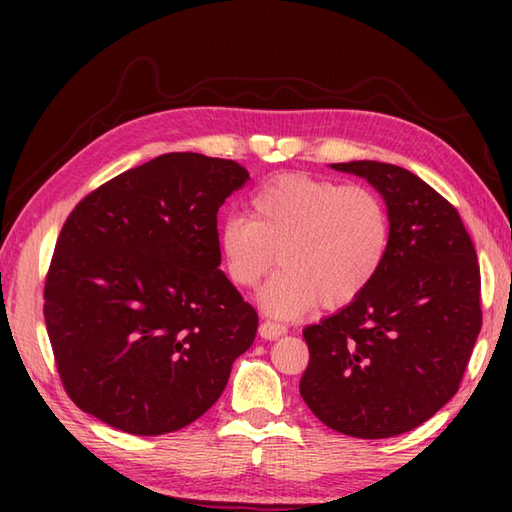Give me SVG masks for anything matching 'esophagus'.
Segmentation results:
<instances>
[{
    "mask_svg": "<svg viewBox=\"0 0 512 512\" xmlns=\"http://www.w3.org/2000/svg\"><path fill=\"white\" fill-rule=\"evenodd\" d=\"M286 334V325L281 323H275V321H264L262 325H259V336L266 341H273V339H279V336Z\"/></svg>",
    "mask_w": 512,
    "mask_h": 512,
    "instance_id": "obj_1",
    "label": "esophagus"
}]
</instances>
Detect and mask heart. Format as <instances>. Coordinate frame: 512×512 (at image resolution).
Returning a JSON list of instances; mask_svg holds the SVG:
<instances>
[{
    "label": "heart",
    "mask_w": 512,
    "mask_h": 512,
    "mask_svg": "<svg viewBox=\"0 0 512 512\" xmlns=\"http://www.w3.org/2000/svg\"><path fill=\"white\" fill-rule=\"evenodd\" d=\"M389 250V215L365 187L288 173L264 182L248 217L228 215L217 253L231 284L253 288L273 266L284 270L259 290L257 303L279 319L301 317L321 301L341 308L376 279Z\"/></svg>",
    "instance_id": "obj_1"
}]
</instances>
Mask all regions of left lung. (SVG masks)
<instances>
[{
  "instance_id": "1",
  "label": "left lung",
  "mask_w": 512,
  "mask_h": 512,
  "mask_svg": "<svg viewBox=\"0 0 512 512\" xmlns=\"http://www.w3.org/2000/svg\"><path fill=\"white\" fill-rule=\"evenodd\" d=\"M330 167L380 193L389 250L361 297L303 330L310 363L299 391L345 436H400L460 387L482 328L480 266L458 211L416 173L376 160Z\"/></svg>"
}]
</instances>
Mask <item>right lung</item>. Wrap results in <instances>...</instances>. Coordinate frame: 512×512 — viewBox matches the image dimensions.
Instances as JSON below:
<instances>
[{
    "mask_svg": "<svg viewBox=\"0 0 512 512\" xmlns=\"http://www.w3.org/2000/svg\"><path fill=\"white\" fill-rule=\"evenodd\" d=\"M233 160L165 154L76 204L43 292L74 405L134 436L209 411L255 341L257 312L220 270L217 211L248 180Z\"/></svg>",
    "mask_w": 512,
    "mask_h": 512,
    "instance_id": "1",
    "label": "right lung"
}]
</instances>
